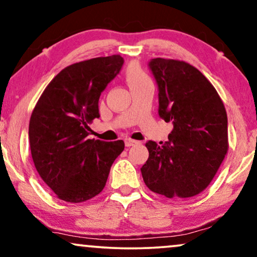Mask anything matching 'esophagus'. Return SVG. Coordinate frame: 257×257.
I'll list each match as a JSON object with an SVG mask.
<instances>
[{"mask_svg": "<svg viewBox=\"0 0 257 257\" xmlns=\"http://www.w3.org/2000/svg\"><path fill=\"white\" fill-rule=\"evenodd\" d=\"M137 144H138V142H137V140H133L131 138H126L125 139V145L127 146V147L135 146V145H137Z\"/></svg>", "mask_w": 257, "mask_h": 257, "instance_id": "obj_1", "label": "esophagus"}]
</instances>
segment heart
Listing matches in <instances>:
<instances>
[{
    "label": "heart",
    "mask_w": 257,
    "mask_h": 257,
    "mask_svg": "<svg viewBox=\"0 0 257 257\" xmlns=\"http://www.w3.org/2000/svg\"><path fill=\"white\" fill-rule=\"evenodd\" d=\"M125 77L127 80L130 87H136L142 85V84L149 82L150 77L145 72V70L142 68V65L137 62L130 63L126 68Z\"/></svg>",
    "instance_id": "heart-1"
}]
</instances>
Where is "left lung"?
I'll use <instances>...</instances> for the list:
<instances>
[{"instance_id":"obj_1","label":"left lung","mask_w":257,"mask_h":257,"mask_svg":"<svg viewBox=\"0 0 257 257\" xmlns=\"http://www.w3.org/2000/svg\"><path fill=\"white\" fill-rule=\"evenodd\" d=\"M150 68L159 87V115L173 130L165 144L146 143L144 182L166 198H191L208 187L227 156L226 108L212 83L189 63L154 58Z\"/></svg>"}]
</instances>
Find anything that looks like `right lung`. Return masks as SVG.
<instances>
[{
    "label": "right lung",
    "mask_w": 257,
    "mask_h": 257,
    "mask_svg": "<svg viewBox=\"0 0 257 257\" xmlns=\"http://www.w3.org/2000/svg\"><path fill=\"white\" fill-rule=\"evenodd\" d=\"M120 55L66 66L48 84L29 121L35 167L63 201L78 203L103 191L111 166L124 151L122 140L89 139V124L99 118L98 100L120 71Z\"/></svg>",
    "instance_id": "obj_1"
}]
</instances>
